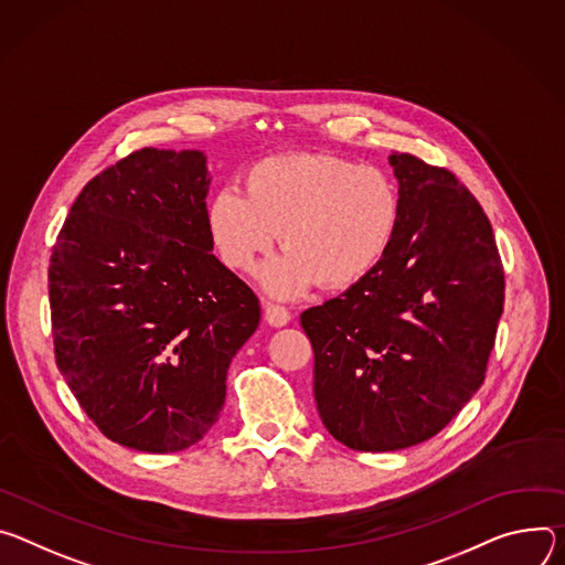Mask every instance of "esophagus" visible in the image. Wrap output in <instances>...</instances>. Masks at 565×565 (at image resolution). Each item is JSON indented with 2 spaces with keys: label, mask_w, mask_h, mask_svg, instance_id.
<instances>
[{
  "label": "esophagus",
  "mask_w": 565,
  "mask_h": 565,
  "mask_svg": "<svg viewBox=\"0 0 565 565\" xmlns=\"http://www.w3.org/2000/svg\"><path fill=\"white\" fill-rule=\"evenodd\" d=\"M265 305V321L269 323V326H274V328H282V326H287L289 323V319H291V315L287 311V307H282V305H276V302H263Z\"/></svg>",
  "instance_id": "obj_1"
}]
</instances>
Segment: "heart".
I'll use <instances>...</instances> for the list:
<instances>
[{"label":"heart","instance_id":"heart-1","mask_svg":"<svg viewBox=\"0 0 565 565\" xmlns=\"http://www.w3.org/2000/svg\"><path fill=\"white\" fill-rule=\"evenodd\" d=\"M399 220V191L384 170L326 152L260 159L244 170L242 195L222 188L206 206L213 248L233 271L254 274L280 239L285 250L263 274L276 296L363 280L388 256Z\"/></svg>","mask_w":565,"mask_h":565}]
</instances>
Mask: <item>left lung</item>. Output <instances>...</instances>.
Instances as JSON below:
<instances>
[{
    "label": "left lung",
    "mask_w": 565,
    "mask_h": 565,
    "mask_svg": "<svg viewBox=\"0 0 565 565\" xmlns=\"http://www.w3.org/2000/svg\"><path fill=\"white\" fill-rule=\"evenodd\" d=\"M402 220L382 265L309 307L315 399L354 451H399L440 433L482 386L503 315L491 224L456 174L391 154Z\"/></svg>",
    "instance_id": "left-lung-1"
}]
</instances>
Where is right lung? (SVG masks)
<instances>
[{
    "mask_svg": "<svg viewBox=\"0 0 565 565\" xmlns=\"http://www.w3.org/2000/svg\"><path fill=\"white\" fill-rule=\"evenodd\" d=\"M206 157L143 148L96 174L49 265L57 370L111 443L174 454L217 422L260 302L213 256Z\"/></svg>",
    "mask_w": 565,
    "mask_h": 565,
    "instance_id": "obj_1",
    "label": "right lung"
}]
</instances>
